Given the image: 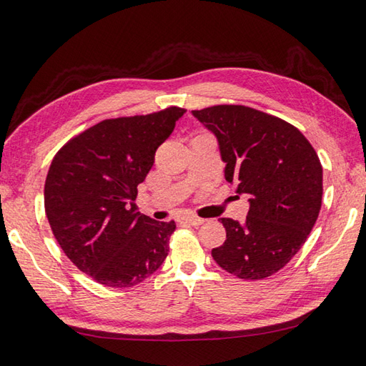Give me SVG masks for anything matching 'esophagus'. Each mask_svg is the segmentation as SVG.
Wrapping results in <instances>:
<instances>
[{"mask_svg": "<svg viewBox=\"0 0 366 366\" xmlns=\"http://www.w3.org/2000/svg\"><path fill=\"white\" fill-rule=\"evenodd\" d=\"M181 222H185V224H190V225H202L203 222H204V219H202V217H198V216H184V217H181Z\"/></svg>", "mask_w": 366, "mask_h": 366, "instance_id": "1", "label": "esophagus"}]
</instances>
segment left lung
Masks as SVG:
<instances>
[{
    "mask_svg": "<svg viewBox=\"0 0 366 366\" xmlns=\"http://www.w3.org/2000/svg\"><path fill=\"white\" fill-rule=\"evenodd\" d=\"M217 137L225 181L249 197L243 224L222 217L225 242L211 251L229 274L262 280L307 240L322 208L323 169L304 134L285 119L244 105L192 110Z\"/></svg>",
    "mask_w": 366,
    "mask_h": 366,
    "instance_id": "left-lung-1",
    "label": "left lung"
}]
</instances>
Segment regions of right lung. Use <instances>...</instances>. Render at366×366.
<instances>
[{"label": "right lung", "mask_w": 366, "mask_h": 366, "mask_svg": "<svg viewBox=\"0 0 366 366\" xmlns=\"http://www.w3.org/2000/svg\"><path fill=\"white\" fill-rule=\"evenodd\" d=\"M185 114L104 119L57 152L44 184V209L57 243L76 267L109 288L136 287L168 256L176 222L136 211L137 185L155 152Z\"/></svg>", "instance_id": "obj_1"}]
</instances>
